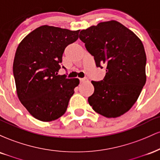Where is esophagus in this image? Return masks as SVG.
<instances>
[{
    "label": "esophagus",
    "mask_w": 160,
    "mask_h": 160,
    "mask_svg": "<svg viewBox=\"0 0 160 160\" xmlns=\"http://www.w3.org/2000/svg\"><path fill=\"white\" fill-rule=\"evenodd\" d=\"M80 82H89V80L87 78H80Z\"/></svg>",
    "instance_id": "obj_1"
}]
</instances>
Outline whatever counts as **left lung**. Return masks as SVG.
Masks as SVG:
<instances>
[{
	"label": "left lung",
	"instance_id": "left-lung-1",
	"mask_svg": "<svg viewBox=\"0 0 160 160\" xmlns=\"http://www.w3.org/2000/svg\"><path fill=\"white\" fill-rule=\"evenodd\" d=\"M98 68H106L100 81H92L94 93L88 102L99 114L115 118L134 105L146 82L147 57L142 42L117 21L82 30L79 36Z\"/></svg>",
	"mask_w": 160,
	"mask_h": 160
}]
</instances>
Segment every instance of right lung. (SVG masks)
Returning <instances> with one entry per match:
<instances>
[{
    "mask_svg": "<svg viewBox=\"0 0 160 160\" xmlns=\"http://www.w3.org/2000/svg\"><path fill=\"white\" fill-rule=\"evenodd\" d=\"M78 31L43 25L19 43L13 61V76L19 101L34 118L57 120L65 113L78 78L58 75L68 45L79 38Z\"/></svg>",
    "mask_w": 160,
    "mask_h": 160,
    "instance_id": "obj_1",
    "label": "right lung"
}]
</instances>
